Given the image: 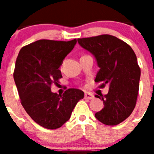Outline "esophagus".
<instances>
[{"instance_id":"1","label":"esophagus","mask_w":154,"mask_h":154,"mask_svg":"<svg viewBox=\"0 0 154 154\" xmlns=\"http://www.w3.org/2000/svg\"><path fill=\"white\" fill-rule=\"evenodd\" d=\"M85 98L91 100V99L94 98V96L92 94H90V93H85Z\"/></svg>"}]
</instances>
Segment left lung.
Wrapping results in <instances>:
<instances>
[{"instance_id": "left-lung-1", "label": "left lung", "mask_w": 154, "mask_h": 154, "mask_svg": "<svg viewBox=\"0 0 154 154\" xmlns=\"http://www.w3.org/2000/svg\"><path fill=\"white\" fill-rule=\"evenodd\" d=\"M79 45L96 59L99 71L95 82L101 88L109 85V92L101 97L104 108L95 113L99 122L116 125L131 114L136 105L141 69L134 50L122 40L111 35L79 38Z\"/></svg>"}]
</instances>
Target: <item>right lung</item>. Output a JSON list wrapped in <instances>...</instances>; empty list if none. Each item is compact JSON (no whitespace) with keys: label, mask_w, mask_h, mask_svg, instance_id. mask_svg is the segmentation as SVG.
Returning a JSON list of instances; mask_svg holds the SVG:
<instances>
[{"label":"right lung","mask_w":154,"mask_h":154,"mask_svg":"<svg viewBox=\"0 0 154 154\" xmlns=\"http://www.w3.org/2000/svg\"><path fill=\"white\" fill-rule=\"evenodd\" d=\"M76 43V39L39 40L23 47L16 60L13 78L21 105L30 117L45 129L62 126L84 97L80 89H69L60 95L50 89L62 77L59 68Z\"/></svg>","instance_id":"right-lung-1"}]
</instances>
